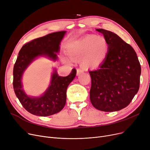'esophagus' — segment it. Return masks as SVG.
<instances>
[{
    "label": "esophagus",
    "instance_id": "obj_1",
    "mask_svg": "<svg viewBox=\"0 0 150 150\" xmlns=\"http://www.w3.org/2000/svg\"><path fill=\"white\" fill-rule=\"evenodd\" d=\"M82 73H83V70L81 69V68H78L77 70H76V75H80Z\"/></svg>",
    "mask_w": 150,
    "mask_h": 150
}]
</instances>
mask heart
<instances>
[{
    "mask_svg": "<svg viewBox=\"0 0 150 150\" xmlns=\"http://www.w3.org/2000/svg\"><path fill=\"white\" fill-rule=\"evenodd\" d=\"M108 51V45L105 37L88 35L71 45L67 54L71 60H80L84 68L94 69L105 61Z\"/></svg>",
    "mask_w": 150,
    "mask_h": 150,
    "instance_id": "heart-1",
    "label": "heart"
}]
</instances>
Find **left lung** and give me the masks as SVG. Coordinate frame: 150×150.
Segmentation results:
<instances>
[{
  "label": "left lung",
  "mask_w": 150,
  "mask_h": 150,
  "mask_svg": "<svg viewBox=\"0 0 150 150\" xmlns=\"http://www.w3.org/2000/svg\"><path fill=\"white\" fill-rule=\"evenodd\" d=\"M108 45L105 61L99 69L89 71L90 100L103 112L118 111L131 103L140 87L141 67L134 48L113 32L97 29Z\"/></svg>",
  "instance_id": "obj_1"
}]
</instances>
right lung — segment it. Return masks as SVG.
Returning <instances> with one entry per match:
<instances>
[{
    "mask_svg": "<svg viewBox=\"0 0 150 150\" xmlns=\"http://www.w3.org/2000/svg\"><path fill=\"white\" fill-rule=\"evenodd\" d=\"M66 31L53 32L34 39L24 44L18 53L13 67V85L15 94L23 107L31 114L48 116L62 110L66 102V91L69 84L76 75L73 69L67 76H60L56 70L52 74L51 84L45 94L40 97H30L22 88L21 77L25 69L35 58L39 56H47L53 60L57 59L59 45Z\"/></svg>",
    "mask_w": 150,
    "mask_h": 150,
    "instance_id": "right-lung-1",
    "label": "right lung"
}]
</instances>
